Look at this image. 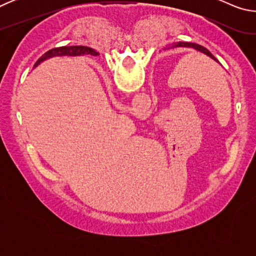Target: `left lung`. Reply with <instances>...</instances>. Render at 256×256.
Instances as JSON below:
<instances>
[{
    "label": "left lung",
    "mask_w": 256,
    "mask_h": 256,
    "mask_svg": "<svg viewBox=\"0 0 256 256\" xmlns=\"http://www.w3.org/2000/svg\"><path fill=\"white\" fill-rule=\"evenodd\" d=\"M176 47H185V48H193L198 52H200V53H203L206 56H209L210 58H212L214 60H216V63H219V60H216L214 55H212L209 50H208L206 47H203L198 44H196V42H175V44H172L170 46V48H176Z\"/></svg>",
    "instance_id": "left-lung-1"
}]
</instances>
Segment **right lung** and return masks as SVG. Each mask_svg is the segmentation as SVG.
Masks as SVG:
<instances>
[{
  "label": "right lung",
  "mask_w": 256,
  "mask_h": 256,
  "mask_svg": "<svg viewBox=\"0 0 256 256\" xmlns=\"http://www.w3.org/2000/svg\"><path fill=\"white\" fill-rule=\"evenodd\" d=\"M92 55V56H97L99 55L96 50L90 48V47L86 46H60V47H56V48L50 50L48 52L42 56V58L37 60V63L34 64V68H36L38 64L42 60H45L47 58H54V56H81V55Z\"/></svg>",
  "instance_id": "1"
}]
</instances>
